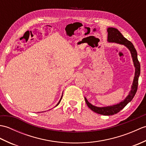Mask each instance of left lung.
I'll return each mask as SVG.
<instances>
[{"instance_id":"left-lung-1","label":"left lung","mask_w":146,"mask_h":146,"mask_svg":"<svg viewBox=\"0 0 146 146\" xmlns=\"http://www.w3.org/2000/svg\"><path fill=\"white\" fill-rule=\"evenodd\" d=\"M107 32V41L108 42H115L117 43V44L124 45L131 52L133 63H134V66L135 67V75L134 80H133L132 85L131 86V90L129 92V95L127 96L124 100L121 101L119 104L110 105V106L99 107L93 105L92 104L90 103L85 97V100L87 106L94 112L100 115H112L117 113L121 110H122L134 98L136 94V92L137 90L138 80L141 73V66L137 59V51H136V49H135L132 43L124 38L119 31L116 28L108 27Z\"/></svg>"}]
</instances>
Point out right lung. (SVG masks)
<instances>
[{"mask_svg":"<svg viewBox=\"0 0 146 146\" xmlns=\"http://www.w3.org/2000/svg\"><path fill=\"white\" fill-rule=\"evenodd\" d=\"M62 97H63V95H62V96H61V98H60V101H59V102H58V103L57 104V105H56V106H55V107H56V106H58V105H59V104H60V102H61V98H62Z\"/></svg>","mask_w":146,"mask_h":146,"instance_id":"1","label":"right lung"}]
</instances>
